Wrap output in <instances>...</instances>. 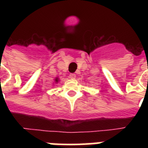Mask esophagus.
<instances>
[{
    "instance_id": "34e87169",
    "label": "esophagus",
    "mask_w": 148,
    "mask_h": 148,
    "mask_svg": "<svg viewBox=\"0 0 148 148\" xmlns=\"http://www.w3.org/2000/svg\"><path fill=\"white\" fill-rule=\"evenodd\" d=\"M70 78H71V79H75V78H76V75H75V74H74V73H71V74H70Z\"/></svg>"
}]
</instances>
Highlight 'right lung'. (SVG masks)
I'll list each match as a JSON object with an SVG mask.
<instances>
[{"label": "right lung", "mask_w": 148, "mask_h": 148, "mask_svg": "<svg viewBox=\"0 0 148 148\" xmlns=\"http://www.w3.org/2000/svg\"><path fill=\"white\" fill-rule=\"evenodd\" d=\"M58 78H56V82H58Z\"/></svg>", "instance_id": "1"}]
</instances>
